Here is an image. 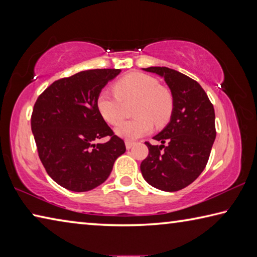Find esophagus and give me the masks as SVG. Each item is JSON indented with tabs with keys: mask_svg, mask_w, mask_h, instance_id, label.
I'll list each match as a JSON object with an SVG mask.
<instances>
[{
	"mask_svg": "<svg viewBox=\"0 0 257 257\" xmlns=\"http://www.w3.org/2000/svg\"><path fill=\"white\" fill-rule=\"evenodd\" d=\"M135 145L134 142H130V141H125V149L127 150H130L132 147Z\"/></svg>",
	"mask_w": 257,
	"mask_h": 257,
	"instance_id": "1",
	"label": "esophagus"
}]
</instances>
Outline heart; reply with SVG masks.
I'll return each mask as SVG.
<instances>
[{
    "label": "heart",
    "mask_w": 257,
    "mask_h": 257,
    "mask_svg": "<svg viewBox=\"0 0 257 257\" xmlns=\"http://www.w3.org/2000/svg\"><path fill=\"white\" fill-rule=\"evenodd\" d=\"M115 94L103 90L96 98L99 115L110 124H115L122 119L123 102L137 101L134 115L137 118L122 121L114 132L119 137L134 141L150 134L153 122L163 125L170 119L173 98L167 88L161 87L158 79L145 73L134 72L115 82Z\"/></svg>",
    "instance_id": "b5f03b06"
}]
</instances>
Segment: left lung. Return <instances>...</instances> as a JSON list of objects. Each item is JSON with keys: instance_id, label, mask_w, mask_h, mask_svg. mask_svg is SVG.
I'll return each instance as SVG.
<instances>
[{"instance_id": "obj_1", "label": "left lung", "mask_w": 257, "mask_h": 257, "mask_svg": "<svg viewBox=\"0 0 257 257\" xmlns=\"http://www.w3.org/2000/svg\"><path fill=\"white\" fill-rule=\"evenodd\" d=\"M162 77L171 90L173 108L169 123L149 142V155L141 164L144 179L163 191H177L196 180L215 141L214 107L197 81L167 67L143 69Z\"/></svg>"}]
</instances>
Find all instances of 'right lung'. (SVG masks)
<instances>
[{"mask_svg":"<svg viewBox=\"0 0 257 257\" xmlns=\"http://www.w3.org/2000/svg\"><path fill=\"white\" fill-rule=\"evenodd\" d=\"M120 69L80 71L54 81L34 105L32 132L45 170L56 184L72 191H88L105 181L125 152L99 115L96 98ZM108 136L110 141L94 145Z\"/></svg>","mask_w":257,"mask_h":257,"instance_id":"obj_1","label":"right lung"}]
</instances>
